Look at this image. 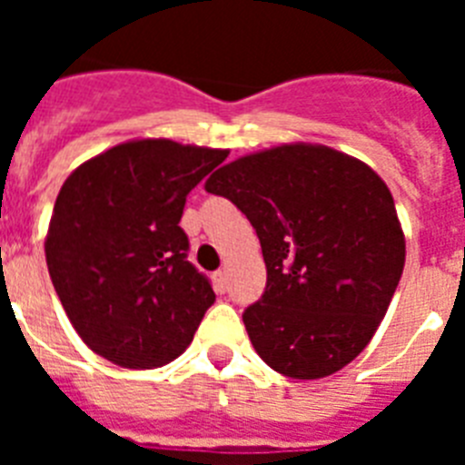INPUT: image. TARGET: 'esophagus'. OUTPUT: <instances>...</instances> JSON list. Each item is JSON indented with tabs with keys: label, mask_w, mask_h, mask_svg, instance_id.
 <instances>
[{
	"label": "esophagus",
	"mask_w": 465,
	"mask_h": 465,
	"mask_svg": "<svg viewBox=\"0 0 465 465\" xmlns=\"http://www.w3.org/2000/svg\"><path fill=\"white\" fill-rule=\"evenodd\" d=\"M213 289L219 291V293H225V291H228V274H225V270L213 272Z\"/></svg>",
	"instance_id": "1"
}]
</instances>
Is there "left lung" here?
Masks as SVG:
<instances>
[{
	"label": "left lung",
	"instance_id": "8db88e82",
	"mask_svg": "<svg viewBox=\"0 0 465 465\" xmlns=\"http://www.w3.org/2000/svg\"><path fill=\"white\" fill-rule=\"evenodd\" d=\"M256 228L268 286L246 307L253 349L279 375L322 380L368 347L405 265L393 195L363 160L323 143H279L213 172Z\"/></svg>",
	"mask_w": 465,
	"mask_h": 465
}]
</instances>
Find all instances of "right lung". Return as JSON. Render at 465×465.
<instances>
[{"label":"right lung","instance_id":"right-lung-1","mask_svg":"<svg viewBox=\"0 0 465 465\" xmlns=\"http://www.w3.org/2000/svg\"><path fill=\"white\" fill-rule=\"evenodd\" d=\"M228 158L172 139H130L64 179L48 223L46 265L74 331L130 371L174 361L216 293L186 261V197Z\"/></svg>","mask_w":465,"mask_h":465}]
</instances>
